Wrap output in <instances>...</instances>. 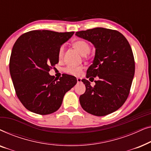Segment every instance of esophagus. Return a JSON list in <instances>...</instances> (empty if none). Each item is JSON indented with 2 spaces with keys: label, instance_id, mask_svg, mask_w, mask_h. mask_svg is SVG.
<instances>
[{
  "label": "esophagus",
  "instance_id": "obj_1",
  "mask_svg": "<svg viewBox=\"0 0 151 151\" xmlns=\"http://www.w3.org/2000/svg\"><path fill=\"white\" fill-rule=\"evenodd\" d=\"M77 82H78V83H80V82H82L81 78H77Z\"/></svg>",
  "mask_w": 151,
  "mask_h": 151
}]
</instances>
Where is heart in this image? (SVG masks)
Wrapping results in <instances>:
<instances>
[{
	"mask_svg": "<svg viewBox=\"0 0 151 151\" xmlns=\"http://www.w3.org/2000/svg\"><path fill=\"white\" fill-rule=\"evenodd\" d=\"M72 46L73 47L74 49H76L78 52H79L82 55H85L89 53L91 50V46L86 41L84 40H77L72 43ZM65 51V47L61 46L60 48L59 49L58 51V57L59 58H61L64 54ZM82 68L80 67H67L65 69V71L67 73L71 74L73 76H79L80 73L82 72Z\"/></svg>",
	"mask_w": 151,
	"mask_h": 151,
	"instance_id": "obj_1",
	"label": "heart"
}]
</instances>
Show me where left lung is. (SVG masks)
I'll return each mask as SVG.
<instances>
[{
	"label": "left lung",
	"mask_w": 151,
	"mask_h": 151,
	"mask_svg": "<svg viewBox=\"0 0 151 151\" xmlns=\"http://www.w3.org/2000/svg\"><path fill=\"white\" fill-rule=\"evenodd\" d=\"M76 36L89 41L96 48L86 77L99 78L93 87L87 80H82L86 91L80 96V105L96 116L115 112L127 100L135 74V60L129 42L117 31L102 27L78 32Z\"/></svg>",
	"instance_id": "8db88e82"
}]
</instances>
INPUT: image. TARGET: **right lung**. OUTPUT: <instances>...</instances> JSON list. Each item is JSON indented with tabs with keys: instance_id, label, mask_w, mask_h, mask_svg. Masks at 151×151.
<instances>
[{
	"instance_id": "1",
	"label": "right lung",
	"mask_w": 151,
	"mask_h": 151,
	"mask_svg": "<svg viewBox=\"0 0 151 151\" xmlns=\"http://www.w3.org/2000/svg\"><path fill=\"white\" fill-rule=\"evenodd\" d=\"M73 34L31 31L20 36L14 45L10 75L18 99L31 112L54 113L60 107L66 93L77 83L73 76L63 74L57 80L49 73L58 63L59 49Z\"/></svg>"
}]
</instances>
